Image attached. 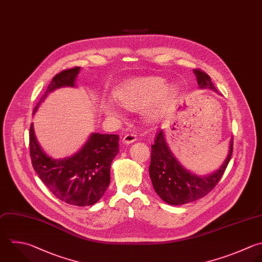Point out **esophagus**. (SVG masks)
Masks as SVG:
<instances>
[{
	"instance_id": "obj_1",
	"label": "esophagus",
	"mask_w": 262,
	"mask_h": 262,
	"mask_svg": "<svg viewBox=\"0 0 262 262\" xmlns=\"http://www.w3.org/2000/svg\"><path fill=\"white\" fill-rule=\"evenodd\" d=\"M136 134H134V133H128V134H126L125 136H124V138H123V141H124V143H126V144H129V143H132V142H134V141H136Z\"/></svg>"
}]
</instances>
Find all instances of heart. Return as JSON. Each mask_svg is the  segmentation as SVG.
Wrapping results in <instances>:
<instances>
[{"mask_svg": "<svg viewBox=\"0 0 262 262\" xmlns=\"http://www.w3.org/2000/svg\"><path fill=\"white\" fill-rule=\"evenodd\" d=\"M166 87L167 82L162 78L135 79L120 85L115 90L114 96L124 107L135 112L145 111L151 120H158L177 94L175 87ZM103 111L111 117L120 115V108L116 102L104 103Z\"/></svg>", "mask_w": 262, "mask_h": 262, "instance_id": "1", "label": "heart"}]
</instances>
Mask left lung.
Returning <instances> with one entry per match:
<instances>
[{"label": "left lung", "instance_id": "left-lung-1", "mask_svg": "<svg viewBox=\"0 0 262 262\" xmlns=\"http://www.w3.org/2000/svg\"><path fill=\"white\" fill-rule=\"evenodd\" d=\"M200 88H211L217 91L208 74L194 69ZM233 139H230L228 156L220 169L207 177H199L186 171L173 157L166 144L162 130L156 133L151 145L149 176L156 192L170 205H182L196 201L211 192L221 179L232 155Z\"/></svg>", "mask_w": 262, "mask_h": 262}]
</instances>
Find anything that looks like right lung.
<instances>
[{
    "mask_svg": "<svg viewBox=\"0 0 262 262\" xmlns=\"http://www.w3.org/2000/svg\"><path fill=\"white\" fill-rule=\"evenodd\" d=\"M79 72L80 68L75 67L54 76L35 112L53 90L64 86H75ZM119 139L117 134L93 133L75 156L63 160H53L42 150L32 124L30 128L32 164L43 183L60 201L80 207L94 205L110 185L111 165L120 150Z\"/></svg>",
    "mask_w": 262,
    "mask_h": 262,
    "instance_id": "1",
    "label": "right lung"
}]
</instances>
